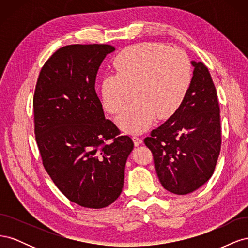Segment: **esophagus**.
Returning a JSON list of instances; mask_svg holds the SVG:
<instances>
[{
	"label": "esophagus",
	"mask_w": 248,
	"mask_h": 248,
	"mask_svg": "<svg viewBox=\"0 0 248 248\" xmlns=\"http://www.w3.org/2000/svg\"><path fill=\"white\" fill-rule=\"evenodd\" d=\"M132 140H133V142H134V146H137V147L140 146L141 142H142V140L140 137H138V136H133Z\"/></svg>",
	"instance_id": "34e87169"
}]
</instances>
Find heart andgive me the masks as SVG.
Returning a JSON list of instances; mask_svg holds the SVG:
<instances>
[{"label":"heart","mask_w":248,"mask_h":248,"mask_svg":"<svg viewBox=\"0 0 248 248\" xmlns=\"http://www.w3.org/2000/svg\"><path fill=\"white\" fill-rule=\"evenodd\" d=\"M115 73L100 81L102 106L116 114L124 106L128 89L136 102L117 117L127 133H141L159 119L170 117L182 103L192 79L191 62L180 48L146 42L126 47L114 60Z\"/></svg>","instance_id":"1"}]
</instances>
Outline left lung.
<instances>
[{"mask_svg":"<svg viewBox=\"0 0 248 248\" xmlns=\"http://www.w3.org/2000/svg\"><path fill=\"white\" fill-rule=\"evenodd\" d=\"M193 77L182 103L145 139L161 185L187 194L213 175L220 153V115L216 89L205 64L191 61Z\"/></svg>","mask_w":248,"mask_h":248,"instance_id":"left-lung-1","label":"left lung"}]
</instances>
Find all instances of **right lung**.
Segmentation results:
<instances>
[{
	"mask_svg": "<svg viewBox=\"0 0 248 248\" xmlns=\"http://www.w3.org/2000/svg\"><path fill=\"white\" fill-rule=\"evenodd\" d=\"M114 50L108 44L60 48L42 67L35 89V136L43 166L60 191L85 208L108 207L119 198L133 150L132 140L120 137L106 119L95 91L97 71Z\"/></svg>",
	"mask_w": 248,
	"mask_h": 248,
	"instance_id": "obj_1",
	"label": "right lung"
}]
</instances>
